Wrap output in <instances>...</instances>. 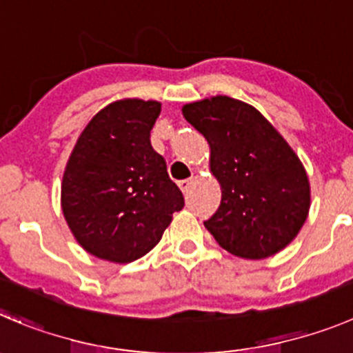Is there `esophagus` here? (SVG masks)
Returning <instances> with one entry per match:
<instances>
[{
  "instance_id": "obj_1",
  "label": "esophagus",
  "mask_w": 353,
  "mask_h": 353,
  "mask_svg": "<svg viewBox=\"0 0 353 353\" xmlns=\"http://www.w3.org/2000/svg\"><path fill=\"white\" fill-rule=\"evenodd\" d=\"M192 184H193V179H184V181H179V183H177V186H179L181 192L188 193V190L192 188Z\"/></svg>"
}]
</instances>
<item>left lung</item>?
Masks as SVG:
<instances>
[{
    "label": "left lung",
    "instance_id": "left-lung-1",
    "mask_svg": "<svg viewBox=\"0 0 353 353\" xmlns=\"http://www.w3.org/2000/svg\"><path fill=\"white\" fill-rule=\"evenodd\" d=\"M205 137L221 205L205 228L232 254L265 259L288 247L310 210V181L296 151L254 106L214 95L183 106Z\"/></svg>",
    "mask_w": 353,
    "mask_h": 353
}]
</instances>
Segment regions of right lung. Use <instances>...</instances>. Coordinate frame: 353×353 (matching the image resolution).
Listing matches in <instances>:
<instances>
[{
	"mask_svg": "<svg viewBox=\"0 0 353 353\" xmlns=\"http://www.w3.org/2000/svg\"><path fill=\"white\" fill-rule=\"evenodd\" d=\"M158 101L120 99L87 123L65 163L61 207L72 236L88 254L132 263L160 242L184 207L167 163L151 148Z\"/></svg>",
	"mask_w": 353,
	"mask_h": 353,
	"instance_id": "add662e5",
	"label": "right lung"
}]
</instances>
